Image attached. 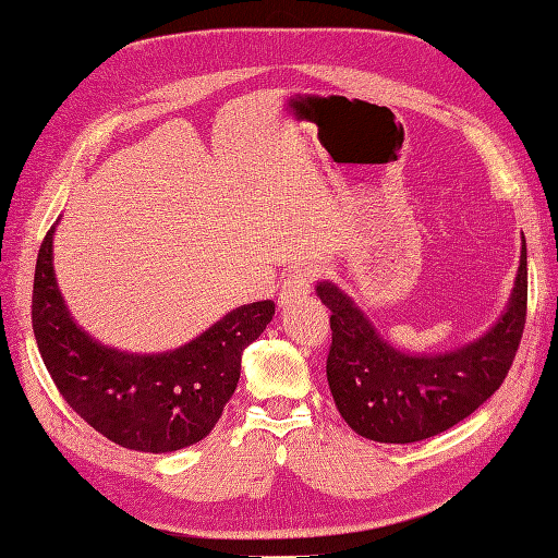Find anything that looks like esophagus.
<instances>
[{"label":"esophagus","instance_id":"34e87169","mask_svg":"<svg viewBox=\"0 0 558 558\" xmlns=\"http://www.w3.org/2000/svg\"><path fill=\"white\" fill-rule=\"evenodd\" d=\"M314 277H316V272L312 267H295L293 272L281 283V291H279L281 305H291V302H295L298 298L307 295L312 289Z\"/></svg>","mask_w":558,"mask_h":558}]
</instances>
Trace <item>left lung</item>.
Segmentation results:
<instances>
[{"label": "left lung", "mask_w": 558, "mask_h": 558, "mask_svg": "<svg viewBox=\"0 0 558 558\" xmlns=\"http://www.w3.org/2000/svg\"><path fill=\"white\" fill-rule=\"evenodd\" d=\"M330 310L326 375L337 410L359 435L408 445L445 433L492 398L508 377L526 326V244L508 312L477 342L440 356H410L386 344L337 286H316Z\"/></svg>", "instance_id": "obj_1"}]
</instances>
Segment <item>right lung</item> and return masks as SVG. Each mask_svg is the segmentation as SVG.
Masks as SVG:
<instances>
[{"label": "right lung", "mask_w": 558, "mask_h": 558, "mask_svg": "<svg viewBox=\"0 0 558 558\" xmlns=\"http://www.w3.org/2000/svg\"><path fill=\"white\" fill-rule=\"evenodd\" d=\"M53 230L41 242L32 330L64 402L107 440L165 453L207 437L240 381L242 353L275 316V302L232 310L185 347L137 356L113 351L70 318L53 275Z\"/></svg>", "instance_id": "add662e5"}]
</instances>
